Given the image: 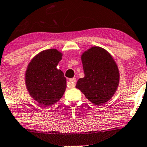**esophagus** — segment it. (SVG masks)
Here are the masks:
<instances>
[{"mask_svg": "<svg viewBox=\"0 0 147 147\" xmlns=\"http://www.w3.org/2000/svg\"><path fill=\"white\" fill-rule=\"evenodd\" d=\"M69 82H70V83L71 84V87H72V88L75 87V82H76V78L70 79H69Z\"/></svg>", "mask_w": 147, "mask_h": 147, "instance_id": "obj_1", "label": "esophagus"}]
</instances>
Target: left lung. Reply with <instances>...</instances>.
<instances>
[{
  "instance_id": "1",
  "label": "left lung",
  "mask_w": 147,
  "mask_h": 147,
  "mask_svg": "<svg viewBox=\"0 0 147 147\" xmlns=\"http://www.w3.org/2000/svg\"><path fill=\"white\" fill-rule=\"evenodd\" d=\"M84 78L77 81L79 89L90 102L99 106L110 100L119 82L117 65L109 52L94 46L82 55Z\"/></svg>"
}]
</instances>
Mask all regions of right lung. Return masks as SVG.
<instances>
[{"instance_id":"right-lung-1","label":"right lung","mask_w":147,"mask_h":147,"mask_svg":"<svg viewBox=\"0 0 147 147\" xmlns=\"http://www.w3.org/2000/svg\"><path fill=\"white\" fill-rule=\"evenodd\" d=\"M62 54L57 49H49L36 55L28 64L25 84L31 97L41 105L57 103L66 88L63 72L57 68Z\"/></svg>"}]
</instances>
